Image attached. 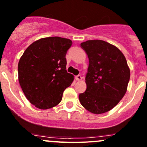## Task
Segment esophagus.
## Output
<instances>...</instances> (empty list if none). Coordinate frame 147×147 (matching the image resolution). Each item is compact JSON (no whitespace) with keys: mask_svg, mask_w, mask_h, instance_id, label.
I'll return each instance as SVG.
<instances>
[{"mask_svg":"<svg viewBox=\"0 0 147 147\" xmlns=\"http://www.w3.org/2000/svg\"><path fill=\"white\" fill-rule=\"evenodd\" d=\"M75 79H76V80H78V81L81 80H82V76H81V75H77V76L75 77Z\"/></svg>","mask_w":147,"mask_h":147,"instance_id":"1","label":"esophagus"}]
</instances>
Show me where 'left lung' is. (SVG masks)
Listing matches in <instances>:
<instances>
[{"label":"left lung","mask_w":147,"mask_h":147,"mask_svg":"<svg viewBox=\"0 0 147 147\" xmlns=\"http://www.w3.org/2000/svg\"><path fill=\"white\" fill-rule=\"evenodd\" d=\"M89 59L85 77L87 89L79 95L88 111L100 114L109 111L123 98L130 79L124 55L116 47L102 40L80 44Z\"/></svg>","instance_id":"obj_1"}]
</instances>
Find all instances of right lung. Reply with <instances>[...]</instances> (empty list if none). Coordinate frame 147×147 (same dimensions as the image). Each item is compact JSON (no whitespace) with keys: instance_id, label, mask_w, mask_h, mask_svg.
Here are the masks:
<instances>
[{"instance_id":"obj_1","label":"right lung","mask_w":147,"mask_h":147,"mask_svg":"<svg viewBox=\"0 0 147 147\" xmlns=\"http://www.w3.org/2000/svg\"><path fill=\"white\" fill-rule=\"evenodd\" d=\"M72 41L52 36L33 42L18 65V81L29 102L39 109L53 108L74 78L66 70V54Z\"/></svg>"}]
</instances>
